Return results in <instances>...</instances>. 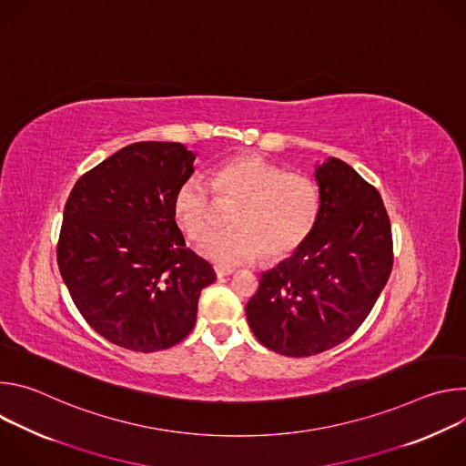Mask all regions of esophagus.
<instances>
[{
	"label": "esophagus",
	"instance_id": "obj_1",
	"mask_svg": "<svg viewBox=\"0 0 466 466\" xmlns=\"http://www.w3.org/2000/svg\"><path fill=\"white\" fill-rule=\"evenodd\" d=\"M214 271H216L218 279H223V277H228V275H232V273H234V269H232V268H225V265H216Z\"/></svg>",
	"mask_w": 466,
	"mask_h": 466
}]
</instances>
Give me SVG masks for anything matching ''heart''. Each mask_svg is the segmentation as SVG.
<instances>
[{
    "instance_id": "b5f03b06",
    "label": "heart",
    "mask_w": 466,
    "mask_h": 466,
    "mask_svg": "<svg viewBox=\"0 0 466 466\" xmlns=\"http://www.w3.org/2000/svg\"><path fill=\"white\" fill-rule=\"evenodd\" d=\"M210 185L213 189L208 186ZM234 204L230 231L208 237L217 203ZM320 210V191L313 178L291 173L259 155H236L216 164L208 184L189 177L173 193L177 227L207 259L236 265L258 252L265 261H282L308 241Z\"/></svg>"
}]
</instances>
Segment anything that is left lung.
<instances>
[{"instance_id":"left-lung-1","label":"left lung","mask_w":466,"mask_h":466,"mask_svg":"<svg viewBox=\"0 0 466 466\" xmlns=\"http://www.w3.org/2000/svg\"><path fill=\"white\" fill-rule=\"evenodd\" d=\"M320 210L308 241L263 273L247 302L256 339L288 358L347 341L374 308L392 269V234L378 189L347 162L315 169Z\"/></svg>"}]
</instances>
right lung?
Segmentation results:
<instances>
[{
    "label": "right lung",
    "instance_id": "1",
    "mask_svg": "<svg viewBox=\"0 0 466 466\" xmlns=\"http://www.w3.org/2000/svg\"><path fill=\"white\" fill-rule=\"evenodd\" d=\"M195 155L177 142L127 146L86 171L64 207L56 261L85 320L135 352L180 343L212 265L186 247L171 212Z\"/></svg>",
    "mask_w": 466,
    "mask_h": 466
}]
</instances>
